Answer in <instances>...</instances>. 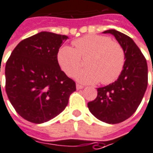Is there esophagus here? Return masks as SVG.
Returning <instances> with one entry per match:
<instances>
[{"instance_id": "34e87169", "label": "esophagus", "mask_w": 153, "mask_h": 153, "mask_svg": "<svg viewBox=\"0 0 153 153\" xmlns=\"http://www.w3.org/2000/svg\"><path fill=\"white\" fill-rule=\"evenodd\" d=\"M76 88H77V89H82V88H84V86H83V85H81V84H76Z\"/></svg>"}]
</instances>
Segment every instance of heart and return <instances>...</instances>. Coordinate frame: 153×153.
Wrapping results in <instances>:
<instances>
[{"label":"heart","instance_id":"heart-1","mask_svg":"<svg viewBox=\"0 0 153 153\" xmlns=\"http://www.w3.org/2000/svg\"><path fill=\"white\" fill-rule=\"evenodd\" d=\"M73 47L63 46L58 52V61L64 72L73 77L82 66V59L89 57L87 68L75 75L83 84L101 82L108 84L117 79L125 65V51L120 44L109 37L88 35L73 41Z\"/></svg>","mask_w":153,"mask_h":153}]
</instances>
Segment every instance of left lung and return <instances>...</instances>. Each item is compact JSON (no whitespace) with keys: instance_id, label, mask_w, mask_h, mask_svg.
Here are the masks:
<instances>
[{"instance_id":"1","label":"left lung","mask_w":153,"mask_h":153,"mask_svg":"<svg viewBox=\"0 0 153 153\" xmlns=\"http://www.w3.org/2000/svg\"><path fill=\"white\" fill-rule=\"evenodd\" d=\"M103 33L114 36L124 49L125 65L114 83L97 89V98L88 102V108L98 119L115 124L131 117L142 102L147 87V65L143 53L129 36L115 30Z\"/></svg>"}]
</instances>
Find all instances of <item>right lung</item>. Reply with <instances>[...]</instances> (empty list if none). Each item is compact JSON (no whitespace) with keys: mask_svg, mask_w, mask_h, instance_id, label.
Returning <instances> with one entry per match:
<instances>
[{"mask_svg":"<svg viewBox=\"0 0 153 153\" xmlns=\"http://www.w3.org/2000/svg\"><path fill=\"white\" fill-rule=\"evenodd\" d=\"M66 36L42 31L23 39L6 61V92L20 116L34 123L65 108L75 82L62 71L58 52Z\"/></svg>","mask_w":153,"mask_h":153,"instance_id":"add662e5","label":"right lung"}]
</instances>
